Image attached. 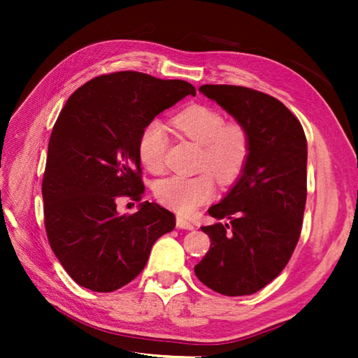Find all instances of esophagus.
Listing matches in <instances>:
<instances>
[{"mask_svg":"<svg viewBox=\"0 0 358 358\" xmlns=\"http://www.w3.org/2000/svg\"><path fill=\"white\" fill-rule=\"evenodd\" d=\"M177 227L178 229H187V231H192L194 229V224L189 222V220L183 218V217H178L177 218Z\"/></svg>","mask_w":358,"mask_h":358,"instance_id":"1","label":"esophagus"}]
</instances>
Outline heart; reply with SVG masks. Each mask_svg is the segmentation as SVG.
I'll return each mask as SVG.
<instances>
[{"mask_svg": "<svg viewBox=\"0 0 358 358\" xmlns=\"http://www.w3.org/2000/svg\"><path fill=\"white\" fill-rule=\"evenodd\" d=\"M173 126L187 140L201 146L199 167L210 171L215 177L229 183L241 173L250 152L248 129L237 121H226L224 115L206 104H192L172 120ZM169 136L166 127L152 121L143 129L138 141V155L152 173H162L166 167ZM215 192L214 178L209 172L194 177H173L159 181L155 187L157 200L181 215H191Z\"/></svg>", "mask_w": 358, "mask_h": 358, "instance_id": "obj_1", "label": "heart"}]
</instances>
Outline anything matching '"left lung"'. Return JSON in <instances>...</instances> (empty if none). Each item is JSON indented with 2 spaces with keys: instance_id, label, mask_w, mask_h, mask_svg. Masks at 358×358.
<instances>
[{
  "instance_id": "left-lung-1",
  "label": "left lung",
  "mask_w": 358,
  "mask_h": 358,
  "mask_svg": "<svg viewBox=\"0 0 358 358\" xmlns=\"http://www.w3.org/2000/svg\"><path fill=\"white\" fill-rule=\"evenodd\" d=\"M200 92L248 129L250 152L237 183L209 208L201 231L210 248L195 275L227 296L260 291L285 269L299 243L306 204L308 141L286 106L258 90L204 85Z\"/></svg>"
}]
</instances>
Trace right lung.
<instances>
[{
    "mask_svg": "<svg viewBox=\"0 0 358 358\" xmlns=\"http://www.w3.org/2000/svg\"><path fill=\"white\" fill-rule=\"evenodd\" d=\"M186 95L195 96L191 83L126 71L87 81L59 112L43 177L44 226L75 283L95 292L123 287L175 227V215L157 203L120 215L117 201L141 200L143 129Z\"/></svg>",
    "mask_w": 358,
    "mask_h": 358,
    "instance_id": "1",
    "label": "right lung"
}]
</instances>
